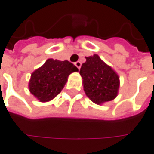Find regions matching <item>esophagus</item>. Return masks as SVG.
I'll list each match as a JSON object with an SVG mask.
<instances>
[{"label":"esophagus","mask_w":154,"mask_h":154,"mask_svg":"<svg viewBox=\"0 0 154 154\" xmlns=\"http://www.w3.org/2000/svg\"><path fill=\"white\" fill-rule=\"evenodd\" d=\"M81 62H80V61H77V62H76V63H75V65H76V66H77V68H78V69H80V67H81Z\"/></svg>","instance_id":"esophagus-1"}]
</instances>
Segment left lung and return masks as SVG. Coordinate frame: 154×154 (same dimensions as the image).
Wrapping results in <instances>:
<instances>
[{"label": "left lung", "instance_id": "1", "mask_svg": "<svg viewBox=\"0 0 154 154\" xmlns=\"http://www.w3.org/2000/svg\"><path fill=\"white\" fill-rule=\"evenodd\" d=\"M80 75L86 96L97 104L114 100L118 94L120 80L117 73L95 54L85 57Z\"/></svg>", "mask_w": 154, "mask_h": 154}]
</instances>
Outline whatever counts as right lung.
<instances>
[{"label":"right lung","mask_w":154,"mask_h":154,"mask_svg":"<svg viewBox=\"0 0 154 154\" xmlns=\"http://www.w3.org/2000/svg\"><path fill=\"white\" fill-rule=\"evenodd\" d=\"M78 69L69 61L49 58L32 73L29 90L39 102H49L61 92L69 75Z\"/></svg>","instance_id":"obj_1"}]
</instances>
